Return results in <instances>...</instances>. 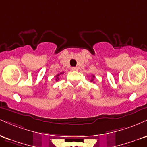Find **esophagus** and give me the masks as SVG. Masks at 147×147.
Masks as SVG:
<instances>
[{
    "label": "esophagus",
    "instance_id": "obj_1",
    "mask_svg": "<svg viewBox=\"0 0 147 147\" xmlns=\"http://www.w3.org/2000/svg\"><path fill=\"white\" fill-rule=\"evenodd\" d=\"M72 70H73V71H77V70H78V68H76V67H72Z\"/></svg>",
    "mask_w": 147,
    "mask_h": 147
}]
</instances>
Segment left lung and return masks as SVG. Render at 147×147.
Returning <instances> with one entry per match:
<instances>
[{
	"label": "left lung",
	"mask_w": 147,
	"mask_h": 147,
	"mask_svg": "<svg viewBox=\"0 0 147 147\" xmlns=\"http://www.w3.org/2000/svg\"><path fill=\"white\" fill-rule=\"evenodd\" d=\"M92 77H94V75H93V76H92ZM93 80H94V79H92V80H91V81H93Z\"/></svg>",
	"instance_id": "left-lung-1"
}]
</instances>
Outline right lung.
Instances as JSON below:
<instances>
[{
    "instance_id": "1",
    "label": "right lung",
    "mask_w": 147,
    "mask_h": 147,
    "mask_svg": "<svg viewBox=\"0 0 147 147\" xmlns=\"http://www.w3.org/2000/svg\"><path fill=\"white\" fill-rule=\"evenodd\" d=\"M61 74H63V72H61V73H60V75H61ZM59 76V74H58L57 75L55 76V77H56V81H57L58 79H59V77H58Z\"/></svg>"
}]
</instances>
